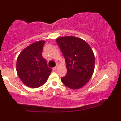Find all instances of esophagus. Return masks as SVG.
<instances>
[{
    "label": "esophagus",
    "mask_w": 121,
    "mask_h": 121,
    "mask_svg": "<svg viewBox=\"0 0 121 121\" xmlns=\"http://www.w3.org/2000/svg\"><path fill=\"white\" fill-rule=\"evenodd\" d=\"M57 66H55V67L53 68L52 69H53V70H56V69H57Z\"/></svg>",
    "instance_id": "esophagus-1"
}]
</instances>
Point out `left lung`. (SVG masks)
<instances>
[{
  "label": "left lung",
  "mask_w": 121,
  "mask_h": 121,
  "mask_svg": "<svg viewBox=\"0 0 121 121\" xmlns=\"http://www.w3.org/2000/svg\"><path fill=\"white\" fill-rule=\"evenodd\" d=\"M57 43L64 57L67 72L61 81L66 86L77 89L84 86L92 76L94 56L88 44L73 36L57 39Z\"/></svg>",
  "instance_id": "8db88e82"
}]
</instances>
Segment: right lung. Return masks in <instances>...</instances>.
<instances>
[{
	"label": "right lung",
	"instance_id": "obj_1",
	"mask_svg": "<svg viewBox=\"0 0 121 121\" xmlns=\"http://www.w3.org/2000/svg\"><path fill=\"white\" fill-rule=\"evenodd\" d=\"M45 41L30 44L21 52L16 62V71L19 78L27 86L37 88L43 85L51 74L52 69L43 57Z\"/></svg>",
	"mask_w": 121,
	"mask_h": 121
}]
</instances>
